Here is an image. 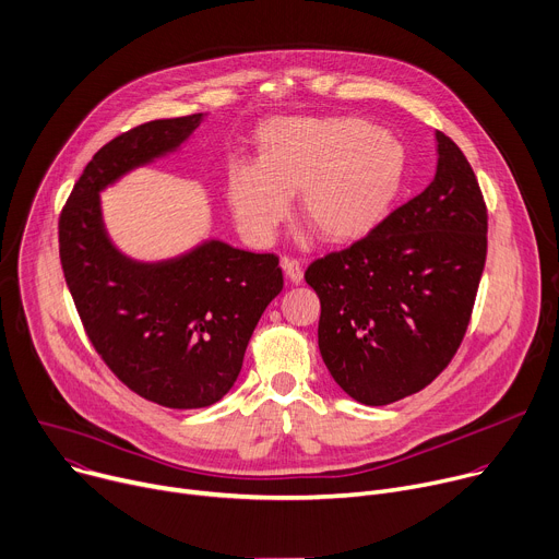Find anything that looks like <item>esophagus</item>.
<instances>
[{
    "mask_svg": "<svg viewBox=\"0 0 559 559\" xmlns=\"http://www.w3.org/2000/svg\"><path fill=\"white\" fill-rule=\"evenodd\" d=\"M281 267H283L285 276L289 278V283L300 285V281H302V267H300L298 261H294V259H283V261H281Z\"/></svg>",
    "mask_w": 559,
    "mask_h": 559,
    "instance_id": "1",
    "label": "esophagus"
}]
</instances>
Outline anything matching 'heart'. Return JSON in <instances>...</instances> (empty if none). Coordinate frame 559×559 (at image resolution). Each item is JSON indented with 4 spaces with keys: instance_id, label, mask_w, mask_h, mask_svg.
Masks as SVG:
<instances>
[{
    "instance_id": "1",
    "label": "heart",
    "mask_w": 559,
    "mask_h": 559,
    "mask_svg": "<svg viewBox=\"0 0 559 559\" xmlns=\"http://www.w3.org/2000/svg\"><path fill=\"white\" fill-rule=\"evenodd\" d=\"M257 163L229 165L225 189L238 229L267 242L298 193V216L321 240L366 236L403 180V151L377 124L352 118H278L259 129Z\"/></svg>"
}]
</instances>
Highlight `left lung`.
Listing matches in <instances>:
<instances>
[{
  "label": "left lung",
  "instance_id": "8db88e82",
  "mask_svg": "<svg viewBox=\"0 0 559 559\" xmlns=\"http://www.w3.org/2000/svg\"><path fill=\"white\" fill-rule=\"evenodd\" d=\"M437 140L435 180L364 240L314 261L319 349L354 401L426 388L460 347L486 263V205L462 148Z\"/></svg>",
  "mask_w": 559,
  "mask_h": 559
}]
</instances>
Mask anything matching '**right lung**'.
Returning <instances> with one entry per match:
<instances>
[{
    "mask_svg": "<svg viewBox=\"0 0 559 559\" xmlns=\"http://www.w3.org/2000/svg\"><path fill=\"white\" fill-rule=\"evenodd\" d=\"M205 118L151 120L105 144L60 216V261L93 347L135 394L178 411L207 408L236 383L251 332L283 289L278 259L212 236L169 259L129 257L99 195L176 154Z\"/></svg>",
    "mask_w": 559,
    "mask_h": 559,
    "instance_id": "right-lung-1",
    "label": "right lung"
}]
</instances>
